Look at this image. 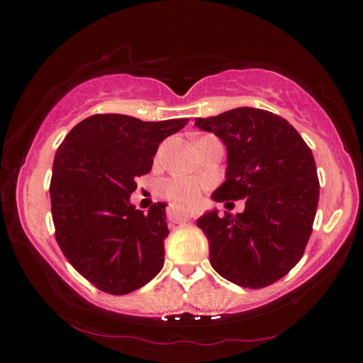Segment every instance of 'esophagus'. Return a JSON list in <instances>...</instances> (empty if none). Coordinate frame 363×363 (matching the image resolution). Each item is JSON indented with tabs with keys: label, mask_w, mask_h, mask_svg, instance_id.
Listing matches in <instances>:
<instances>
[{
	"label": "esophagus",
	"mask_w": 363,
	"mask_h": 363,
	"mask_svg": "<svg viewBox=\"0 0 363 363\" xmlns=\"http://www.w3.org/2000/svg\"><path fill=\"white\" fill-rule=\"evenodd\" d=\"M168 219L173 220V223H187V220H190L192 218H195L196 214H199V211H179L176 210V208H168Z\"/></svg>",
	"instance_id": "1"
}]
</instances>
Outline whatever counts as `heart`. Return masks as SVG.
Segmentation results:
<instances>
[{
    "instance_id": "b5f03b06",
    "label": "heart",
    "mask_w": 363,
    "mask_h": 363,
    "mask_svg": "<svg viewBox=\"0 0 363 363\" xmlns=\"http://www.w3.org/2000/svg\"><path fill=\"white\" fill-rule=\"evenodd\" d=\"M203 182L187 174H174L160 184V192L171 205L186 210L199 205Z\"/></svg>"
}]
</instances>
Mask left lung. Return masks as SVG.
Wrapping results in <instances>:
<instances>
[{
    "label": "left lung",
    "mask_w": 363,
    "mask_h": 363,
    "mask_svg": "<svg viewBox=\"0 0 363 363\" xmlns=\"http://www.w3.org/2000/svg\"><path fill=\"white\" fill-rule=\"evenodd\" d=\"M227 149L225 181L214 201L247 200L245 211L196 220L210 243L213 269L238 286L264 288L303 257L318 205L314 155L285 118L262 108L238 107L196 118Z\"/></svg>",
    "instance_id": "8db88e82"
}]
</instances>
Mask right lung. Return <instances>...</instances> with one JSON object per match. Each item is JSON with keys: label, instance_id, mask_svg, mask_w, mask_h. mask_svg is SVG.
Here are the masks:
<instances>
[{"label": "right lung", "instance_id": "obj_1", "mask_svg": "<svg viewBox=\"0 0 363 363\" xmlns=\"http://www.w3.org/2000/svg\"><path fill=\"white\" fill-rule=\"evenodd\" d=\"M187 121L99 113L79 121L59 145L49 186L56 240L99 290L131 293L162 270L167 203H153L144 214L130 196L136 177L152 169L160 143Z\"/></svg>", "mask_w": 363, "mask_h": 363}]
</instances>
